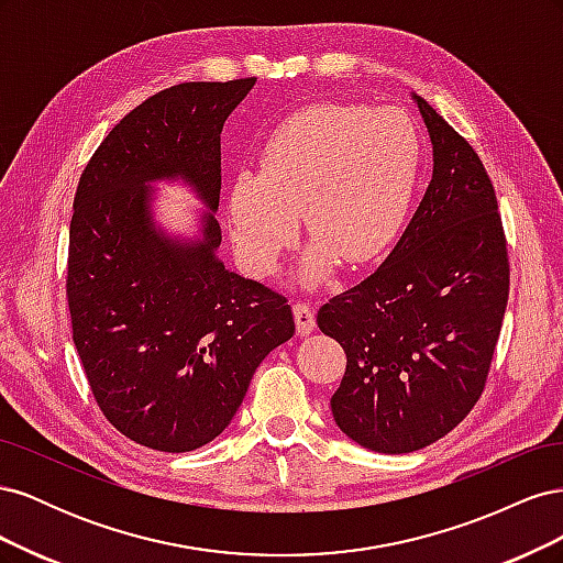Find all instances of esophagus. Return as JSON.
Wrapping results in <instances>:
<instances>
[{"label":"esophagus","instance_id":"34e87169","mask_svg":"<svg viewBox=\"0 0 563 563\" xmlns=\"http://www.w3.org/2000/svg\"><path fill=\"white\" fill-rule=\"evenodd\" d=\"M294 317H296V331L298 335H308L317 329V317H314V308L310 302H294Z\"/></svg>","mask_w":563,"mask_h":563}]
</instances>
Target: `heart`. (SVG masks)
Instances as JSON below:
<instances>
[{"label":"heart","mask_w":563,"mask_h":563,"mask_svg":"<svg viewBox=\"0 0 563 563\" xmlns=\"http://www.w3.org/2000/svg\"><path fill=\"white\" fill-rule=\"evenodd\" d=\"M418 168L420 141L406 112L305 108L269 133L261 174L242 172L230 185L236 255L253 275L275 272L302 213L314 236L298 267L302 284L327 282L338 261H376L404 223Z\"/></svg>","instance_id":"obj_1"}]
</instances>
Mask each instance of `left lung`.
I'll return each instance as SVG.
<instances>
[{
	"instance_id": "8db88e82",
	"label": "left lung",
	"mask_w": 563,
	"mask_h": 563,
	"mask_svg": "<svg viewBox=\"0 0 563 563\" xmlns=\"http://www.w3.org/2000/svg\"><path fill=\"white\" fill-rule=\"evenodd\" d=\"M432 141V180L387 261L321 305L347 354L333 420L356 444L411 453L479 401L509 296L498 199L474 147L413 96Z\"/></svg>"
}]
</instances>
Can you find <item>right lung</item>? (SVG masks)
<instances>
[{
  "mask_svg": "<svg viewBox=\"0 0 563 563\" xmlns=\"http://www.w3.org/2000/svg\"><path fill=\"white\" fill-rule=\"evenodd\" d=\"M253 84L185 81L150 96L106 135L77 185L67 255L75 347L103 416L155 451L213 441L255 368L296 333L284 296L216 255L220 131ZM157 179H183L208 203L197 241L154 223Z\"/></svg>",
  "mask_w": 563,
  "mask_h": 563,
  "instance_id": "right-lung-1",
  "label": "right lung"
}]
</instances>
